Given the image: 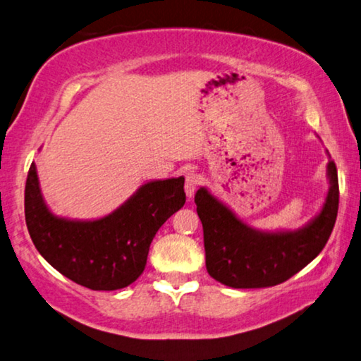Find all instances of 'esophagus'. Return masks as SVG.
Masks as SVG:
<instances>
[{"mask_svg":"<svg viewBox=\"0 0 361 361\" xmlns=\"http://www.w3.org/2000/svg\"><path fill=\"white\" fill-rule=\"evenodd\" d=\"M199 186V175L194 173V172H189L186 173V181H185V192L188 195V199H191L195 189Z\"/></svg>","mask_w":361,"mask_h":361,"instance_id":"esophagus-1","label":"esophagus"}]
</instances>
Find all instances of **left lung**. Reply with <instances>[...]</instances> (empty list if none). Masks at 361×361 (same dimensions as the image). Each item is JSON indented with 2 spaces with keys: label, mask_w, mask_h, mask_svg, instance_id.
<instances>
[{
  "label": "left lung",
  "mask_w": 361,
  "mask_h": 361,
  "mask_svg": "<svg viewBox=\"0 0 361 361\" xmlns=\"http://www.w3.org/2000/svg\"><path fill=\"white\" fill-rule=\"evenodd\" d=\"M329 189L319 215L296 231H258L235 216L207 188L194 202L204 228L205 266L231 288H264L285 282L315 259L326 245L339 207L336 164L326 166Z\"/></svg>",
  "instance_id": "8db88e82"
}]
</instances>
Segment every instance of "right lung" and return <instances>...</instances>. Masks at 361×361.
I'll list each match as a JSON object with an SVG mask.
<instances>
[{"label":"right lung","mask_w":361,"mask_h":361,"mask_svg":"<svg viewBox=\"0 0 361 361\" xmlns=\"http://www.w3.org/2000/svg\"><path fill=\"white\" fill-rule=\"evenodd\" d=\"M185 178L152 180L99 219L54 215L42 197L36 164L25 185V221L35 247L49 264L95 291L129 286L142 276L159 228L186 202Z\"/></svg>","instance_id":"1"}]
</instances>
